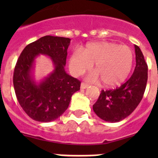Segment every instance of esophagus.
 Here are the masks:
<instances>
[{
  "label": "esophagus",
  "instance_id": "34e87169",
  "mask_svg": "<svg viewBox=\"0 0 158 158\" xmlns=\"http://www.w3.org/2000/svg\"><path fill=\"white\" fill-rule=\"evenodd\" d=\"M89 85H88V84L84 83V82H82L81 85V89H87V88L89 87Z\"/></svg>",
  "mask_w": 158,
  "mask_h": 158
}]
</instances>
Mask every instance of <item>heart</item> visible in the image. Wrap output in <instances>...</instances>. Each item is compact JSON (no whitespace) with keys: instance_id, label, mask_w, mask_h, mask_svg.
<instances>
[{"instance_id":"b5f03b06","label":"heart","mask_w":158,"mask_h":158,"mask_svg":"<svg viewBox=\"0 0 158 158\" xmlns=\"http://www.w3.org/2000/svg\"><path fill=\"white\" fill-rule=\"evenodd\" d=\"M90 76L101 79L104 85L114 87L122 84L129 75L133 64V53L127 46L110 42L89 43L80 51L76 50L69 58V69L74 76H80L92 69Z\"/></svg>"}]
</instances>
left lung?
<instances>
[{"mask_svg":"<svg viewBox=\"0 0 158 158\" xmlns=\"http://www.w3.org/2000/svg\"><path fill=\"white\" fill-rule=\"evenodd\" d=\"M136 65L129 80L120 87L102 90L93 108L96 115L107 122L121 121L130 115L142 100L148 79V66L142 51L135 46Z\"/></svg>","mask_w":158,"mask_h":158,"instance_id":"obj_1","label":"left lung"}]
</instances>
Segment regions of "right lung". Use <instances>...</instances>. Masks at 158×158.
I'll return each instance as SVG.
<instances>
[{
    "label": "right lung",
    "mask_w": 158,
    "mask_h": 158,
    "mask_svg": "<svg viewBox=\"0 0 158 158\" xmlns=\"http://www.w3.org/2000/svg\"><path fill=\"white\" fill-rule=\"evenodd\" d=\"M70 39L46 35L25 47L14 69L13 85L16 98L25 113L38 122H51L68 108L72 95L80 90L81 81L65 73L67 49ZM39 54L52 58L55 69L40 84L31 73Z\"/></svg>",
    "instance_id": "1"
}]
</instances>
